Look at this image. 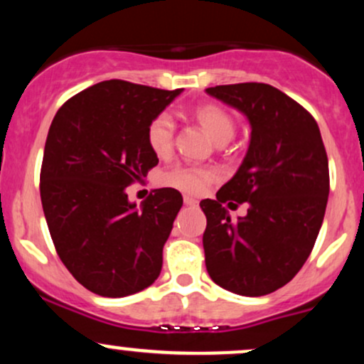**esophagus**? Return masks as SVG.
<instances>
[{
	"instance_id": "obj_1",
	"label": "esophagus",
	"mask_w": 364,
	"mask_h": 364,
	"mask_svg": "<svg viewBox=\"0 0 364 364\" xmlns=\"http://www.w3.org/2000/svg\"><path fill=\"white\" fill-rule=\"evenodd\" d=\"M183 200H185V205H188V207H195L196 203H198L195 198H191V196H185Z\"/></svg>"
}]
</instances>
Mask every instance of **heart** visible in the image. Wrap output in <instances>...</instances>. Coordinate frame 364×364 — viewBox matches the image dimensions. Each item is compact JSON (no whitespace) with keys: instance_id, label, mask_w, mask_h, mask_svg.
Wrapping results in <instances>:
<instances>
[{"instance_id":"heart-1","label":"heart","mask_w":364,"mask_h":364,"mask_svg":"<svg viewBox=\"0 0 364 364\" xmlns=\"http://www.w3.org/2000/svg\"><path fill=\"white\" fill-rule=\"evenodd\" d=\"M193 116L200 123V127L205 129L217 144H224L235 135V119L224 107L217 106V104L196 106ZM147 141L152 152L159 157H166L173 150L174 123L168 114L162 112L150 121L147 128ZM214 179V171L208 168H196V166H176L164 174V181L168 185L188 191V193H200Z\"/></svg>"}]
</instances>
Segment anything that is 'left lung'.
I'll use <instances>...</instances> for the list:
<instances>
[{
  "instance_id": "obj_1",
  "label": "left lung",
  "mask_w": 364,
  "mask_h": 364,
  "mask_svg": "<svg viewBox=\"0 0 364 364\" xmlns=\"http://www.w3.org/2000/svg\"><path fill=\"white\" fill-rule=\"evenodd\" d=\"M252 127L240 169L202 200L207 272L241 296H265L286 286L310 257L328 200V159L316 121L301 104L269 83L208 87ZM249 203L231 221L225 205Z\"/></svg>"
}]
</instances>
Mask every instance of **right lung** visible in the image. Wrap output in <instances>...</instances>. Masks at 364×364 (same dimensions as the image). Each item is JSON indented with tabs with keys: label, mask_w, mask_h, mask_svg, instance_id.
Segmentation results:
<instances>
[{
	"label": "right lung",
	"mask_w": 364,
	"mask_h": 364,
	"mask_svg": "<svg viewBox=\"0 0 364 364\" xmlns=\"http://www.w3.org/2000/svg\"><path fill=\"white\" fill-rule=\"evenodd\" d=\"M181 90L99 82L63 104L49 128L41 168L46 223L70 274L104 298L144 291L161 274L183 196L159 188L139 208L127 186L157 166L147 128Z\"/></svg>",
	"instance_id": "add662e5"
}]
</instances>
